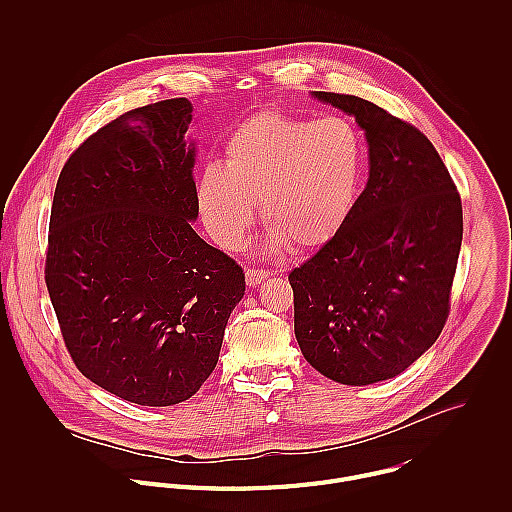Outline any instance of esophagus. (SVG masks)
<instances>
[{
    "label": "esophagus",
    "mask_w": 512,
    "mask_h": 512,
    "mask_svg": "<svg viewBox=\"0 0 512 512\" xmlns=\"http://www.w3.org/2000/svg\"><path fill=\"white\" fill-rule=\"evenodd\" d=\"M267 277H269V271H265V269H247L245 271V281L249 287H257Z\"/></svg>",
    "instance_id": "1"
}]
</instances>
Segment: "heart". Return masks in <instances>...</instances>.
<instances>
[{"label": "heart", "mask_w": 512, "mask_h": 512, "mask_svg": "<svg viewBox=\"0 0 512 512\" xmlns=\"http://www.w3.org/2000/svg\"><path fill=\"white\" fill-rule=\"evenodd\" d=\"M367 172L358 127L340 115L320 119L261 111L225 139V164L198 176L202 223L223 247H239L261 200L265 249L328 243L350 218Z\"/></svg>", "instance_id": "b5f03b06"}]
</instances>
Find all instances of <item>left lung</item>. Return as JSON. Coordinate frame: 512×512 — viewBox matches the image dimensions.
Wrapping results in <instances>:
<instances>
[{"label":"left lung","instance_id":"obj_1","mask_svg":"<svg viewBox=\"0 0 512 512\" xmlns=\"http://www.w3.org/2000/svg\"><path fill=\"white\" fill-rule=\"evenodd\" d=\"M354 117L369 180L346 225L289 273L304 358L340 385L401 375L437 340L462 247V202L440 154L371 101L314 91Z\"/></svg>","mask_w":512,"mask_h":512}]
</instances>
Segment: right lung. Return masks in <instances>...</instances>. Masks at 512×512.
<instances>
[{
	"mask_svg": "<svg viewBox=\"0 0 512 512\" xmlns=\"http://www.w3.org/2000/svg\"><path fill=\"white\" fill-rule=\"evenodd\" d=\"M192 103L133 109L64 164L46 285L79 371L135 405L190 399L214 371L245 273L196 235Z\"/></svg>",
	"mask_w": 512,
	"mask_h": 512,
	"instance_id": "right-lung-1",
	"label": "right lung"
}]
</instances>
